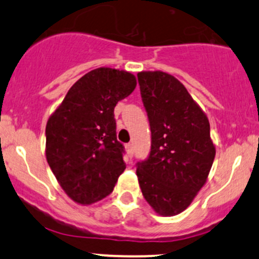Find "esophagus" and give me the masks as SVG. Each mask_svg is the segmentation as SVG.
<instances>
[{"label": "esophagus", "instance_id": "obj_1", "mask_svg": "<svg viewBox=\"0 0 259 259\" xmlns=\"http://www.w3.org/2000/svg\"><path fill=\"white\" fill-rule=\"evenodd\" d=\"M125 150H126V154L129 156V158H132L134 154V147L132 144H126L125 145Z\"/></svg>", "mask_w": 259, "mask_h": 259}]
</instances>
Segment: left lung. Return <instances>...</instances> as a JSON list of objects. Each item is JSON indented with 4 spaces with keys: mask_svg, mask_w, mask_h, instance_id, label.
<instances>
[{
    "mask_svg": "<svg viewBox=\"0 0 259 259\" xmlns=\"http://www.w3.org/2000/svg\"><path fill=\"white\" fill-rule=\"evenodd\" d=\"M138 80L151 127L148 158L136 163L140 187L158 214H179L206 184L214 160L209 121L170 74L141 72Z\"/></svg>",
    "mask_w": 259,
    "mask_h": 259,
    "instance_id": "1",
    "label": "left lung"
}]
</instances>
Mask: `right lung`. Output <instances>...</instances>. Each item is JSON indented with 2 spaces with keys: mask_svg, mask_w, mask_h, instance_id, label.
<instances>
[{
  "mask_svg": "<svg viewBox=\"0 0 259 259\" xmlns=\"http://www.w3.org/2000/svg\"><path fill=\"white\" fill-rule=\"evenodd\" d=\"M136 88L125 70L97 68L69 89L46 125V158L74 202L91 204L108 196L125 169L117 140L114 107Z\"/></svg>",
  "mask_w": 259,
  "mask_h": 259,
  "instance_id": "obj_1",
  "label": "right lung"
}]
</instances>
